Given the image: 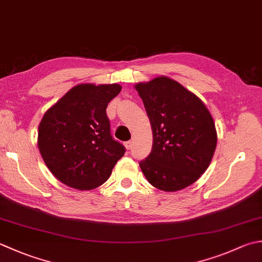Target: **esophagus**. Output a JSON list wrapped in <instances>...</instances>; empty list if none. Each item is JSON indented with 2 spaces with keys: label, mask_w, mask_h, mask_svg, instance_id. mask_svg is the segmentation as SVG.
<instances>
[{
  "label": "esophagus",
  "mask_w": 262,
  "mask_h": 262,
  "mask_svg": "<svg viewBox=\"0 0 262 262\" xmlns=\"http://www.w3.org/2000/svg\"><path fill=\"white\" fill-rule=\"evenodd\" d=\"M125 146L127 147V150H130V148L133 147V142H132V141L125 142Z\"/></svg>",
  "instance_id": "esophagus-1"
}]
</instances>
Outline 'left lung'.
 I'll use <instances>...</instances> for the list:
<instances>
[{"label":"left lung","mask_w":262,"mask_h":262,"mask_svg":"<svg viewBox=\"0 0 262 262\" xmlns=\"http://www.w3.org/2000/svg\"><path fill=\"white\" fill-rule=\"evenodd\" d=\"M153 132L151 153L140 167L148 183L166 192L183 189L207 170L217 132L203 102L176 80L158 77L135 86Z\"/></svg>","instance_id":"left-lung-1"}]
</instances>
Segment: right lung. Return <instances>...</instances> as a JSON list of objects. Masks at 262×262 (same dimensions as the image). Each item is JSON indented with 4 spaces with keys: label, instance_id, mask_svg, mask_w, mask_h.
I'll list each match as a JSON object with an SVG mask.
<instances>
[{
    "label": "right lung",
    "instance_id": "add662e5",
    "mask_svg": "<svg viewBox=\"0 0 262 262\" xmlns=\"http://www.w3.org/2000/svg\"><path fill=\"white\" fill-rule=\"evenodd\" d=\"M118 84H80L45 112L38 127V148L51 172L66 185L93 189L110 177L126 148L111 136L107 103Z\"/></svg>",
    "mask_w": 262,
    "mask_h": 262
}]
</instances>
